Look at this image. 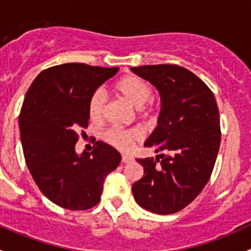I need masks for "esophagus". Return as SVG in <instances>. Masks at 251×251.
I'll return each mask as SVG.
<instances>
[{
  "label": "esophagus",
  "mask_w": 251,
  "mask_h": 251,
  "mask_svg": "<svg viewBox=\"0 0 251 251\" xmlns=\"http://www.w3.org/2000/svg\"><path fill=\"white\" fill-rule=\"evenodd\" d=\"M131 160H132V156L126 155V154H124L123 158H121V161H123V163H128V161H131Z\"/></svg>",
  "instance_id": "34e87169"
}]
</instances>
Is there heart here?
Returning a JSON list of instances; mask_svg holds the SVG:
<instances>
[{
  "label": "heart",
  "mask_w": 251,
  "mask_h": 251,
  "mask_svg": "<svg viewBox=\"0 0 251 251\" xmlns=\"http://www.w3.org/2000/svg\"><path fill=\"white\" fill-rule=\"evenodd\" d=\"M114 90L133 108L138 109V111L146 110L144 104L151 100L153 93L151 83L135 75H128L119 80L114 86ZM103 111H104V96L100 91H97L93 93L88 103V115L91 120L98 123L102 120ZM141 136L142 133L136 128L131 130L110 128L104 133V140L121 151H130L136 142L140 141Z\"/></svg>",
  "instance_id": "b5f03b06"
}]
</instances>
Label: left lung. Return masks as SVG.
Listing matches in <instances>:
<instances>
[{
	"instance_id": "left-lung-1",
	"label": "left lung",
	"mask_w": 251,
	"mask_h": 251,
	"mask_svg": "<svg viewBox=\"0 0 251 251\" xmlns=\"http://www.w3.org/2000/svg\"><path fill=\"white\" fill-rule=\"evenodd\" d=\"M131 70L149 81L161 100L158 125L144 147L169 153L137 159L144 175L133 183V198L154 214H175L196 199L211 176L221 142L219 108L210 88L184 68L159 64Z\"/></svg>"
}]
</instances>
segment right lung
<instances>
[{
    "mask_svg": "<svg viewBox=\"0 0 251 251\" xmlns=\"http://www.w3.org/2000/svg\"><path fill=\"white\" fill-rule=\"evenodd\" d=\"M118 72L81 63L55 65L40 73L25 96L19 115L25 161L40 191L64 209L97 205L104 178L120 164V153L104 142H96L91 153L75 151L78 131L90 120L91 97Z\"/></svg>",
    "mask_w": 251,
    "mask_h": 251,
    "instance_id": "obj_1",
    "label": "right lung"
}]
</instances>
